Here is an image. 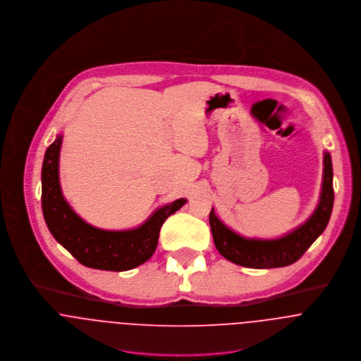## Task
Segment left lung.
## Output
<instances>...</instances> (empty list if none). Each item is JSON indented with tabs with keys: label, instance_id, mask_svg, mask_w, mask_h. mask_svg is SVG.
Masks as SVG:
<instances>
[{
	"label": "left lung",
	"instance_id": "1",
	"mask_svg": "<svg viewBox=\"0 0 361 361\" xmlns=\"http://www.w3.org/2000/svg\"><path fill=\"white\" fill-rule=\"evenodd\" d=\"M332 176L331 157L325 152L321 200L314 214L298 230L280 240H245L227 228L212 209L209 223L214 245L220 255L238 266L249 269L285 267L299 260L312 243L320 237L329 221L334 206Z\"/></svg>",
	"mask_w": 361,
	"mask_h": 361
}]
</instances>
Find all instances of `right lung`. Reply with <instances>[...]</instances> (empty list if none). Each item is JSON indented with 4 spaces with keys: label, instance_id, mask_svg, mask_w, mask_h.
Returning a JSON list of instances; mask_svg holds the SVG:
<instances>
[{
    "label": "right lung",
    "instance_id": "add662e5",
    "mask_svg": "<svg viewBox=\"0 0 361 361\" xmlns=\"http://www.w3.org/2000/svg\"><path fill=\"white\" fill-rule=\"evenodd\" d=\"M62 137L45 151L41 170V206L48 230L82 266L126 271L145 263L155 252L164 220L187 200H177L157 210L141 227L130 231H104L84 223L63 200L58 161Z\"/></svg>",
    "mask_w": 361,
    "mask_h": 361
}]
</instances>
